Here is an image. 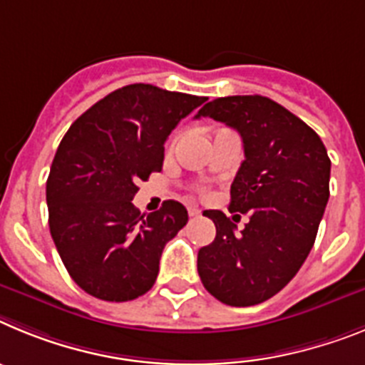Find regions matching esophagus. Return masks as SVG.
I'll return each instance as SVG.
<instances>
[{
    "mask_svg": "<svg viewBox=\"0 0 365 365\" xmlns=\"http://www.w3.org/2000/svg\"><path fill=\"white\" fill-rule=\"evenodd\" d=\"M187 211H189V217H191V218L200 217V209H196V207H189V209H187Z\"/></svg>",
    "mask_w": 365,
    "mask_h": 365,
    "instance_id": "1",
    "label": "esophagus"
}]
</instances>
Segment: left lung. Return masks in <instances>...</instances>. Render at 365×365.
Listing matches in <instances>:
<instances>
[{"mask_svg":"<svg viewBox=\"0 0 365 365\" xmlns=\"http://www.w3.org/2000/svg\"><path fill=\"white\" fill-rule=\"evenodd\" d=\"M200 117L226 123L242 138L230 213H248L250 220L235 233L222 211H204L217 237L198 252V274L222 303L257 305L290 283L314 246L329 202L331 160L314 130L262 95L220 97Z\"/></svg>","mask_w":365,"mask_h":365,"instance_id":"left-lung-1","label":"left lung"}]
</instances>
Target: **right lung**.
Here are the masks:
<instances>
[{"mask_svg":"<svg viewBox=\"0 0 365 365\" xmlns=\"http://www.w3.org/2000/svg\"><path fill=\"white\" fill-rule=\"evenodd\" d=\"M205 97L130 84L69 126L46 185L49 230L66 270L90 296L130 301L156 283L165 244L187 224L180 202L156 213L132 204L163 167L165 141Z\"/></svg>","mask_w":365,"mask_h":365,"instance_id":"right-lung-1","label":"right lung"}]
</instances>
